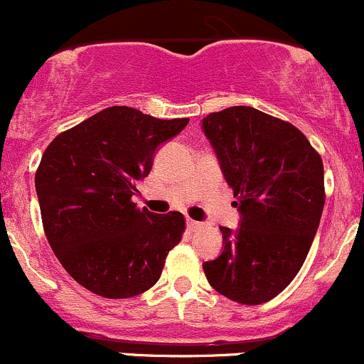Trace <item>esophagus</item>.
<instances>
[{"instance_id": "1", "label": "esophagus", "mask_w": 364, "mask_h": 364, "mask_svg": "<svg viewBox=\"0 0 364 364\" xmlns=\"http://www.w3.org/2000/svg\"><path fill=\"white\" fill-rule=\"evenodd\" d=\"M187 228L189 230H198L201 226V223H198V221H194V219H187Z\"/></svg>"}]
</instances>
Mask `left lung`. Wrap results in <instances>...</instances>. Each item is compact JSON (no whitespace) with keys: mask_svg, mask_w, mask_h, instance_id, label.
<instances>
[{"mask_svg":"<svg viewBox=\"0 0 364 364\" xmlns=\"http://www.w3.org/2000/svg\"><path fill=\"white\" fill-rule=\"evenodd\" d=\"M201 129L233 189L240 223L205 262L212 289L240 304L271 301L303 267L323 210V164L289 122L250 106L210 113Z\"/></svg>","mask_w":364,"mask_h":364,"instance_id":"obj_1","label":"left lung"}]
</instances>
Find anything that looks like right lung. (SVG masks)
Segmentation results:
<instances>
[{"instance_id":"obj_1","label":"right lung","mask_w":364,"mask_h":364,"mask_svg":"<svg viewBox=\"0 0 364 364\" xmlns=\"http://www.w3.org/2000/svg\"><path fill=\"white\" fill-rule=\"evenodd\" d=\"M189 118L113 106L56 136L35 173L42 225L65 271L90 292L127 299L152 289L182 239L181 212L138 208L136 183Z\"/></svg>"}]
</instances>
